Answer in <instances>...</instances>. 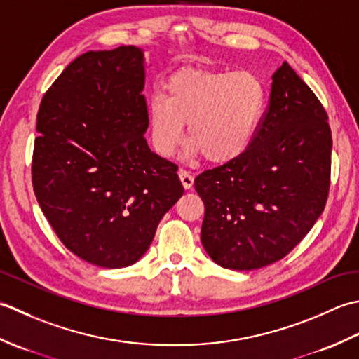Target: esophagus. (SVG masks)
<instances>
[{
  "label": "esophagus",
  "instance_id": "34e87169",
  "mask_svg": "<svg viewBox=\"0 0 359 359\" xmlns=\"http://www.w3.org/2000/svg\"><path fill=\"white\" fill-rule=\"evenodd\" d=\"M178 177L181 180V184L184 186V189H192V186H194V177H192V175H190V172L180 169Z\"/></svg>",
  "mask_w": 359,
  "mask_h": 359
}]
</instances>
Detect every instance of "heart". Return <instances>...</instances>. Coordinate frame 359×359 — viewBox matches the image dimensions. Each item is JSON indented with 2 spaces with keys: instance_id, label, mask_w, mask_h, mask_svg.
Masks as SVG:
<instances>
[{
  "instance_id": "b5f03b06",
  "label": "heart",
  "mask_w": 359,
  "mask_h": 359,
  "mask_svg": "<svg viewBox=\"0 0 359 359\" xmlns=\"http://www.w3.org/2000/svg\"><path fill=\"white\" fill-rule=\"evenodd\" d=\"M263 108L265 90L251 72L181 71L167 80L164 97L149 102L150 141L159 156L172 158L187 123V158L231 163L250 149Z\"/></svg>"
}]
</instances>
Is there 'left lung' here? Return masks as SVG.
<instances>
[{
  "mask_svg": "<svg viewBox=\"0 0 359 359\" xmlns=\"http://www.w3.org/2000/svg\"><path fill=\"white\" fill-rule=\"evenodd\" d=\"M324 107L287 62L254 141L240 158L195 178L201 243L217 265L251 271L283 259L323 214L332 131Z\"/></svg>",
  "mask_w": 359,
  "mask_h": 359,
  "instance_id": "left-lung-1",
  "label": "left lung"
}]
</instances>
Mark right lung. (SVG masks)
<instances>
[{"label":"right lung","mask_w":359,"mask_h":359,"mask_svg":"<svg viewBox=\"0 0 359 359\" xmlns=\"http://www.w3.org/2000/svg\"><path fill=\"white\" fill-rule=\"evenodd\" d=\"M145 58L136 46L90 50L49 88L36 114L34 192L68 250L100 268L147 252L184 194L178 167L145 141Z\"/></svg>","instance_id":"1"}]
</instances>
